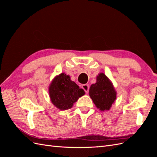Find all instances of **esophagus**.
I'll use <instances>...</instances> for the list:
<instances>
[{"label": "esophagus", "mask_w": 157, "mask_h": 157, "mask_svg": "<svg viewBox=\"0 0 157 157\" xmlns=\"http://www.w3.org/2000/svg\"><path fill=\"white\" fill-rule=\"evenodd\" d=\"M82 88L84 90L85 92H86V94L88 93V92H89V86H88V84H83L82 86Z\"/></svg>", "instance_id": "34e87169"}]
</instances>
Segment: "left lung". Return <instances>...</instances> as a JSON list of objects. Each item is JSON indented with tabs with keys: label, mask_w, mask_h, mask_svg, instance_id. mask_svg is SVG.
Instances as JSON below:
<instances>
[{
	"label": "left lung",
	"mask_w": 157,
	"mask_h": 157,
	"mask_svg": "<svg viewBox=\"0 0 157 157\" xmlns=\"http://www.w3.org/2000/svg\"><path fill=\"white\" fill-rule=\"evenodd\" d=\"M89 95L96 107L101 111H109L117 99V92L112 82L103 73L98 74L96 82L90 86Z\"/></svg>",
	"instance_id": "8db88e82"
}]
</instances>
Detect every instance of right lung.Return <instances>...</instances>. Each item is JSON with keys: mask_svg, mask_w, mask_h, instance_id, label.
Wrapping results in <instances>:
<instances>
[{"mask_svg": "<svg viewBox=\"0 0 157 157\" xmlns=\"http://www.w3.org/2000/svg\"><path fill=\"white\" fill-rule=\"evenodd\" d=\"M48 92L52 104L61 111L71 109L78 98L85 94L84 90L80 88L65 73L56 76L52 80Z\"/></svg>", "mask_w": 157, "mask_h": 157, "instance_id": "1", "label": "right lung"}]
</instances>
